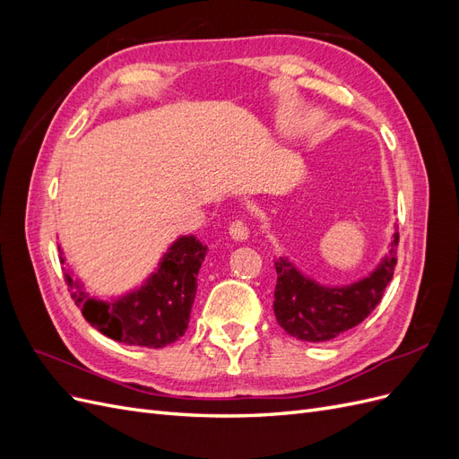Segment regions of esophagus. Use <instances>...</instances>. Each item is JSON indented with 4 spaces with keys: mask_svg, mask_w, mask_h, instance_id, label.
I'll use <instances>...</instances> for the list:
<instances>
[{
    "mask_svg": "<svg viewBox=\"0 0 459 459\" xmlns=\"http://www.w3.org/2000/svg\"><path fill=\"white\" fill-rule=\"evenodd\" d=\"M230 235H231V239H235V241H245L248 238V228H247L245 221H241V220L231 221Z\"/></svg>",
    "mask_w": 459,
    "mask_h": 459,
    "instance_id": "1",
    "label": "esophagus"
}]
</instances>
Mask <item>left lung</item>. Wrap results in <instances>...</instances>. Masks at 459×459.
Wrapping results in <instances>:
<instances>
[{
  "label": "left lung",
  "mask_w": 459,
  "mask_h": 459,
  "mask_svg": "<svg viewBox=\"0 0 459 459\" xmlns=\"http://www.w3.org/2000/svg\"><path fill=\"white\" fill-rule=\"evenodd\" d=\"M400 235L394 231L391 251L369 277L349 287H322L304 277L287 258L275 262L277 283L273 314L290 337L322 342L362 324L381 302L391 283Z\"/></svg>",
  "instance_id": "1"
}]
</instances>
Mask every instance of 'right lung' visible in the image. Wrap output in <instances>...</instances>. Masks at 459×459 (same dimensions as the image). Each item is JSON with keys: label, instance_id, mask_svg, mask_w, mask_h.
Segmentation results:
<instances>
[{"label": "right lung", "instance_id": "right-lung-1", "mask_svg": "<svg viewBox=\"0 0 459 459\" xmlns=\"http://www.w3.org/2000/svg\"><path fill=\"white\" fill-rule=\"evenodd\" d=\"M206 251V245L193 235H184L169 248L142 289L110 302L90 299L86 290H76L73 299L90 325L108 339L162 349L187 329L197 293V273ZM65 281L71 289L78 287L71 273H65Z\"/></svg>", "mask_w": 459, "mask_h": 459}]
</instances>
